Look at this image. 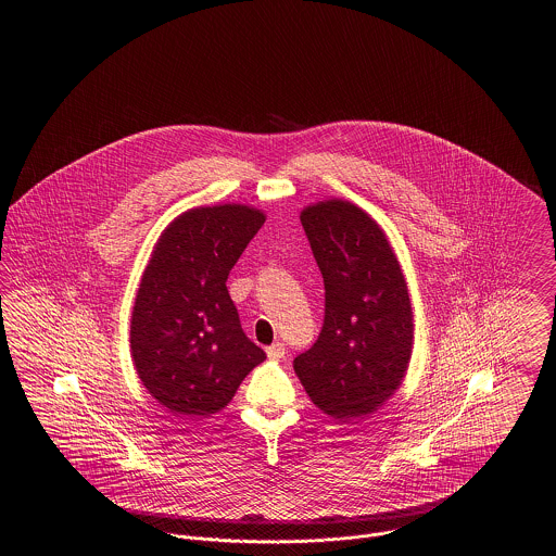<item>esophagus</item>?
Masks as SVG:
<instances>
[{
  "mask_svg": "<svg viewBox=\"0 0 556 556\" xmlns=\"http://www.w3.org/2000/svg\"><path fill=\"white\" fill-rule=\"evenodd\" d=\"M266 356H268L270 361H281V358L286 356V345L281 344V342L268 345V348H266Z\"/></svg>",
  "mask_w": 556,
  "mask_h": 556,
  "instance_id": "obj_1",
  "label": "esophagus"
}]
</instances>
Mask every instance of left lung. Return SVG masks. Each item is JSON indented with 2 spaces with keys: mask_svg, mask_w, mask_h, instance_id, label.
Wrapping results in <instances>:
<instances>
[{
  "mask_svg": "<svg viewBox=\"0 0 556 556\" xmlns=\"http://www.w3.org/2000/svg\"><path fill=\"white\" fill-rule=\"evenodd\" d=\"M300 220L325 283V323L293 370L325 415L363 419L394 396L410 363L406 279L386 231L356 204L317 202Z\"/></svg>",
  "mask_w": 556,
  "mask_h": 556,
  "instance_id": "left-lung-1",
  "label": "left lung"
}]
</instances>
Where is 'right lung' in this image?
<instances>
[{
	"label": "right lung",
	"instance_id": "obj_1",
	"mask_svg": "<svg viewBox=\"0 0 556 556\" xmlns=\"http://www.w3.org/2000/svg\"><path fill=\"white\" fill-rule=\"evenodd\" d=\"M265 212L245 204L198 206L166 225L135 295L131 356L143 388L186 417H211L266 358L250 342L227 277Z\"/></svg>",
	"mask_w": 556,
	"mask_h": 556
}]
</instances>
